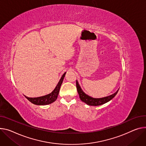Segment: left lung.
I'll return each instance as SVG.
<instances>
[{
  "mask_svg": "<svg viewBox=\"0 0 146 146\" xmlns=\"http://www.w3.org/2000/svg\"><path fill=\"white\" fill-rule=\"evenodd\" d=\"M76 87H77V92L78 93L79 97H80V100L83 102H85L86 104L90 106H98L109 102L110 100H111L113 98L115 97V96L117 94V92L119 91V89H118L116 91V92H115L114 94L111 96L103 97V98H96L91 97V96H89L87 94H86L85 92L82 90V88L80 87V85H79L77 80H76Z\"/></svg>",
  "mask_w": 146,
  "mask_h": 146,
  "instance_id": "obj_1",
  "label": "left lung"
}]
</instances>
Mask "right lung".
I'll return each mask as SVG.
<instances>
[{"label": "right lung", "mask_w": 146, "mask_h": 146, "mask_svg": "<svg viewBox=\"0 0 146 146\" xmlns=\"http://www.w3.org/2000/svg\"><path fill=\"white\" fill-rule=\"evenodd\" d=\"M65 72L62 76L61 78L60 79V80L59 83H58L56 87L55 88V89L53 90L50 94H48L47 95L41 96V97H34V98H30L26 97L25 96V97L27 98L29 101H30L31 103L37 105H48L50 104H52V102H55L58 96L59 90L60 88V86L62 84L63 80L64 79V77L66 74Z\"/></svg>", "instance_id": "1"}]
</instances>
